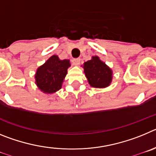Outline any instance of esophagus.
I'll list each match as a JSON object with an SVG mask.
<instances>
[{"instance_id":"34e87169","label":"esophagus","mask_w":156,"mask_h":156,"mask_svg":"<svg viewBox=\"0 0 156 156\" xmlns=\"http://www.w3.org/2000/svg\"><path fill=\"white\" fill-rule=\"evenodd\" d=\"M72 62H73V64L74 66H78V65H80V59L74 58L72 60Z\"/></svg>"}]
</instances>
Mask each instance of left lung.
<instances>
[{
	"label": "left lung",
	"mask_w": 156,
	"mask_h": 156,
	"mask_svg": "<svg viewBox=\"0 0 156 156\" xmlns=\"http://www.w3.org/2000/svg\"><path fill=\"white\" fill-rule=\"evenodd\" d=\"M85 76L89 84L95 88H105L109 86L112 80V71L99 57L93 56L83 64Z\"/></svg>",
	"instance_id": "left-lung-1"
}]
</instances>
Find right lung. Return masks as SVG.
I'll return each instance as SVG.
<instances>
[{"label":"right lung","instance_id":"obj_1","mask_svg":"<svg viewBox=\"0 0 156 156\" xmlns=\"http://www.w3.org/2000/svg\"><path fill=\"white\" fill-rule=\"evenodd\" d=\"M71 66L69 60L59 59L52 55L44 65L37 69L35 74L36 84L45 94H52L62 88L67 69Z\"/></svg>","mask_w":156,"mask_h":156}]
</instances>
